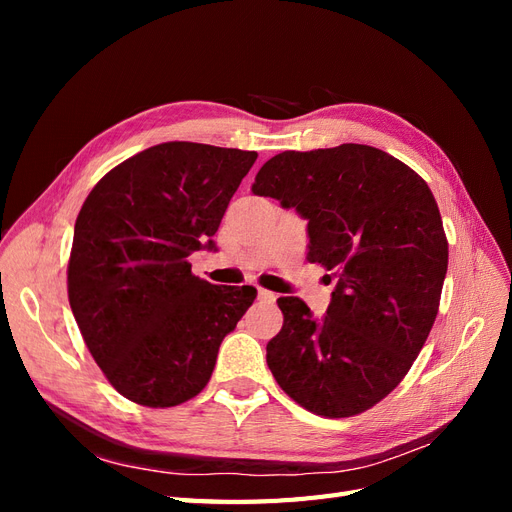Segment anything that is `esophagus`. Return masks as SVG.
<instances>
[{
  "label": "esophagus",
  "instance_id": "obj_1",
  "mask_svg": "<svg viewBox=\"0 0 512 512\" xmlns=\"http://www.w3.org/2000/svg\"><path fill=\"white\" fill-rule=\"evenodd\" d=\"M258 299H260V301H267V303H273V301H275V294H273L271 290L258 288Z\"/></svg>",
  "mask_w": 512,
  "mask_h": 512
}]
</instances>
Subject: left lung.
<instances>
[{
	"mask_svg": "<svg viewBox=\"0 0 512 512\" xmlns=\"http://www.w3.org/2000/svg\"><path fill=\"white\" fill-rule=\"evenodd\" d=\"M252 192L297 209L307 260L337 277L320 320L299 297L277 299L273 378L318 416L369 410L404 380L438 316L448 241L436 198L410 166L354 143L277 153Z\"/></svg>",
	"mask_w": 512,
	"mask_h": 512,
	"instance_id": "left-lung-1",
	"label": "left lung"
}]
</instances>
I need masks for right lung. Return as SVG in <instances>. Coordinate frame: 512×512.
I'll use <instances>...</instances> for the list:
<instances>
[{"instance_id":"right-lung-1","label":"right lung","mask_w":512,"mask_h":512,"mask_svg":"<svg viewBox=\"0 0 512 512\" xmlns=\"http://www.w3.org/2000/svg\"><path fill=\"white\" fill-rule=\"evenodd\" d=\"M256 151L170 141L115 166L74 224L68 299L85 344L126 399L170 408L205 389L222 339L256 299L215 286L188 256L209 247Z\"/></svg>"}]
</instances>
